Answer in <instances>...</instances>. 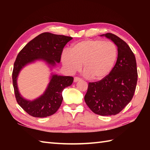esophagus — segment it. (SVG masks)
Returning <instances> with one entry per match:
<instances>
[{"mask_svg":"<svg viewBox=\"0 0 150 150\" xmlns=\"http://www.w3.org/2000/svg\"><path fill=\"white\" fill-rule=\"evenodd\" d=\"M81 78L77 77H74V82H78V81H81Z\"/></svg>","mask_w":150,"mask_h":150,"instance_id":"obj_1","label":"esophagus"}]
</instances>
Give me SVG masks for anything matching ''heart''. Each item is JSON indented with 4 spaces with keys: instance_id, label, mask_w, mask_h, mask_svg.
<instances>
[{
    "instance_id": "1",
    "label": "heart",
    "mask_w": 150,
    "mask_h": 150,
    "mask_svg": "<svg viewBox=\"0 0 150 150\" xmlns=\"http://www.w3.org/2000/svg\"><path fill=\"white\" fill-rule=\"evenodd\" d=\"M118 57L117 46L111 41L90 39L78 42L62 54L63 66L69 73L81 69L92 80L106 78L114 68Z\"/></svg>"
}]
</instances>
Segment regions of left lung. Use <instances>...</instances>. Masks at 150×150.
<instances>
[{"instance_id":"1","label":"left lung","mask_w":150,"mask_h":150,"mask_svg":"<svg viewBox=\"0 0 150 150\" xmlns=\"http://www.w3.org/2000/svg\"><path fill=\"white\" fill-rule=\"evenodd\" d=\"M100 36H105L115 44L117 60L106 78L89 82L84 100L95 113L115 115L128 104L134 95L138 77L136 59L129 46L119 37L110 33Z\"/></svg>"}]
</instances>
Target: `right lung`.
Listing matches in <instances>:
<instances>
[{
	"label": "right lung",
	"mask_w": 150,
	"mask_h": 150,
	"mask_svg": "<svg viewBox=\"0 0 150 150\" xmlns=\"http://www.w3.org/2000/svg\"><path fill=\"white\" fill-rule=\"evenodd\" d=\"M71 37L42 33L28 42L18 53L14 63L12 73L13 86L17 103L22 109L34 117H46L56 113L62 104V92L65 88L71 86L73 77L52 74L46 91L39 98L33 100L25 99L19 93L17 77L25 66L37 60L45 61L50 66L59 63L64 47Z\"/></svg>",
	"instance_id": "1"
}]
</instances>
